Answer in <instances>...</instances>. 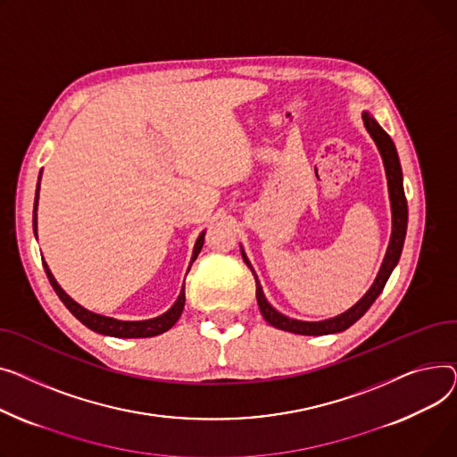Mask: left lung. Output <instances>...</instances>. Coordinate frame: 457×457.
<instances>
[{"mask_svg":"<svg viewBox=\"0 0 457 457\" xmlns=\"http://www.w3.org/2000/svg\"><path fill=\"white\" fill-rule=\"evenodd\" d=\"M361 118H363L365 129L369 130L370 138L374 140V144H377V147L382 154V160H384V168H386V175H387V187H389V199H391V213H393V232H391L389 247H387L386 258L382 262L378 277H377V280L372 282L369 291L353 308H348L345 313H341L337 317L317 320V323H310V320L289 319V317L282 315L280 312H277L270 303H267L265 295L262 291V286H260V282H258V278L253 271V267H251L244 249H241V256H244L245 263L251 267V271H253L254 280H256V301H258L260 312H262V315H263L267 323H270L275 328H278V330H286V332H291V334H301V336H327V334L343 332L348 327H353L356 320L372 306V303L378 299V295L382 293L389 275L393 273L395 265L400 260V253H402V247H404L406 228H408V201H406V195H404V184H402V168H400L398 153H396V147H395L393 140L389 138V134L378 125L377 120H374L369 112H363Z\"/></svg>","mask_w":457,"mask_h":457,"instance_id":"left-lung-1","label":"left lung"}]
</instances>
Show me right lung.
Listing matches in <instances>:
<instances>
[{
    "label": "right lung",
    "mask_w": 457,
    "mask_h": 457,
    "mask_svg": "<svg viewBox=\"0 0 457 457\" xmlns=\"http://www.w3.org/2000/svg\"><path fill=\"white\" fill-rule=\"evenodd\" d=\"M42 175V171H40ZM38 190H40V177H38V184H37V195H35V208H33V228H35V234H37V208H38ZM203 244H204V232H201V236L197 237L195 241V247H194V256H192V262L190 265L195 262L197 254L201 253L203 249ZM44 263V270H46V275L53 286V289H55V293L59 295V299L64 303V306L75 315V319H79L80 323H83L85 327H88L90 330L97 332V334H103V336H112V337H153V336H158V334H164L168 332L182 313L184 310V303H186V293H184V287L180 289V295L179 299L175 301V304L162 315H158L154 319H147V320H118V319H112V317H104V315H99V313H94L87 308H83L80 304H77L70 295L57 284L55 277L51 275L49 267L46 262ZM187 271H190V267H187Z\"/></svg>",
    "instance_id": "1"
}]
</instances>
